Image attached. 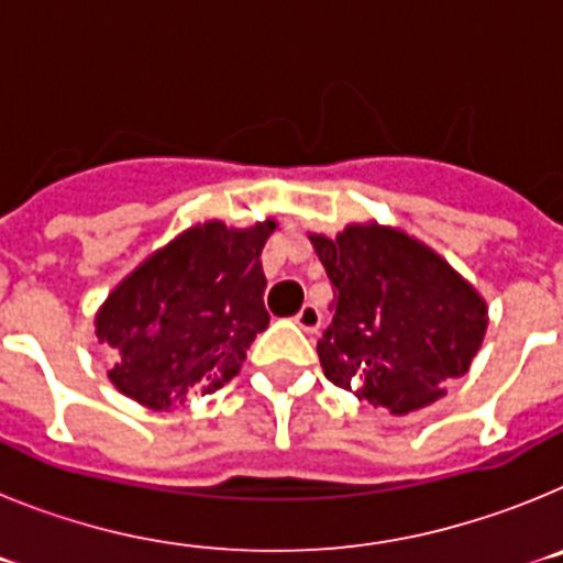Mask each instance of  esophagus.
<instances>
[{
  "label": "esophagus",
  "mask_w": 563,
  "mask_h": 563,
  "mask_svg": "<svg viewBox=\"0 0 563 563\" xmlns=\"http://www.w3.org/2000/svg\"><path fill=\"white\" fill-rule=\"evenodd\" d=\"M296 324L305 332H318L321 327V312H318L316 305H305L296 312Z\"/></svg>",
  "instance_id": "34e87169"
}]
</instances>
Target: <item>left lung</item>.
Here are the masks:
<instances>
[{"mask_svg":"<svg viewBox=\"0 0 563 563\" xmlns=\"http://www.w3.org/2000/svg\"><path fill=\"white\" fill-rule=\"evenodd\" d=\"M332 287L318 341L327 380L391 415L431 406L462 377L487 330L485 298L409 233L346 225L310 236Z\"/></svg>","mask_w":563,"mask_h":563,"instance_id":"8db88e82","label":"left lung"}]
</instances>
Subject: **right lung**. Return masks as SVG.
Wrapping results in <instances>:
<instances>
[{"label": "right lung", "mask_w": 563, "mask_h": 563, "mask_svg": "<svg viewBox=\"0 0 563 563\" xmlns=\"http://www.w3.org/2000/svg\"><path fill=\"white\" fill-rule=\"evenodd\" d=\"M273 228L276 220L194 225L109 292L96 335L114 350V389L163 411L239 375L256 332L271 324L258 256Z\"/></svg>", "instance_id": "obj_1"}]
</instances>
